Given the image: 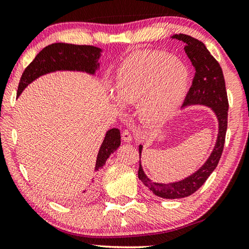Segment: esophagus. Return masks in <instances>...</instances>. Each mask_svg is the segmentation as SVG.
<instances>
[{
	"label": "esophagus",
	"mask_w": 249,
	"mask_h": 249,
	"mask_svg": "<svg viewBox=\"0 0 249 249\" xmlns=\"http://www.w3.org/2000/svg\"><path fill=\"white\" fill-rule=\"evenodd\" d=\"M122 140H123L124 142H132V141H133L132 135H130V133L128 132L127 129L123 130V133H122Z\"/></svg>",
	"instance_id": "esophagus-1"
}]
</instances>
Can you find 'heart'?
I'll list each match as a JSON object with an SVG mask.
<instances>
[{"label": "heart", "instance_id": "b5f03b06", "mask_svg": "<svg viewBox=\"0 0 249 249\" xmlns=\"http://www.w3.org/2000/svg\"><path fill=\"white\" fill-rule=\"evenodd\" d=\"M190 70L183 60L159 50H138L125 59L116 73L113 98L119 107L138 102L142 119L161 124L178 111L187 94Z\"/></svg>", "mask_w": 249, "mask_h": 249}]
</instances>
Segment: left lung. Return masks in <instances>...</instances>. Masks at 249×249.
I'll return each mask as SVG.
<instances>
[{"instance_id":"obj_1","label":"left lung","mask_w":249,"mask_h":249,"mask_svg":"<svg viewBox=\"0 0 249 249\" xmlns=\"http://www.w3.org/2000/svg\"><path fill=\"white\" fill-rule=\"evenodd\" d=\"M171 38L184 43V52L195 67V77L192 86L182 107L189 105L201 104L212 108L218 121V134L215 146L210 157L200 169L183 180L171 183L153 182L142 170L140 161L138 178L155 196L163 199H181L191 196L202 187L210 175L215 169L223 153L227 129V112H229V100L225 88V80L220 64L206 49L202 41L184 34H176ZM142 146L140 145V157Z\"/></svg>"}]
</instances>
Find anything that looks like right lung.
<instances>
[{"instance_id": "add662e5", "label": "right lung", "mask_w": 249, "mask_h": 249, "mask_svg": "<svg viewBox=\"0 0 249 249\" xmlns=\"http://www.w3.org/2000/svg\"><path fill=\"white\" fill-rule=\"evenodd\" d=\"M102 49L94 46L72 45L65 43H56L45 47L35 59L29 64L20 77L18 96L34 80L49 72L60 70L82 71L90 74H94L99 69V59ZM121 145V133L119 128H111L105 134L104 141L100 147L98 157H96L95 170L102 168L111 154L119 148ZM94 183V180H92ZM94 192V187H90L82 193V199L90 197Z\"/></svg>"}]
</instances>
